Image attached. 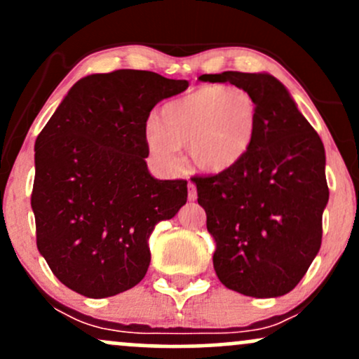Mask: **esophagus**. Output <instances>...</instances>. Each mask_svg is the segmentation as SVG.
I'll list each match as a JSON object with an SVG mask.
<instances>
[{
	"label": "esophagus",
	"instance_id": "1",
	"mask_svg": "<svg viewBox=\"0 0 359 359\" xmlns=\"http://www.w3.org/2000/svg\"><path fill=\"white\" fill-rule=\"evenodd\" d=\"M187 199H189V201H196V199H197V189H196V185H194L192 182L189 184V194H187Z\"/></svg>",
	"mask_w": 359,
	"mask_h": 359
}]
</instances>
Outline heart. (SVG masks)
Here are the masks:
<instances>
[{
  "mask_svg": "<svg viewBox=\"0 0 359 359\" xmlns=\"http://www.w3.org/2000/svg\"><path fill=\"white\" fill-rule=\"evenodd\" d=\"M258 106L246 89L203 86L162 106L156 121L147 125L145 142L160 167L179 163L187 147L191 163L208 174L236 167L253 145Z\"/></svg>",
  "mask_w": 359,
  "mask_h": 359,
  "instance_id": "1",
  "label": "heart"
}]
</instances>
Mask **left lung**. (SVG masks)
I'll return each mask as SVG.
<instances>
[{
	"label": "left lung",
	"mask_w": 359,
	"mask_h": 359,
	"mask_svg": "<svg viewBox=\"0 0 359 359\" xmlns=\"http://www.w3.org/2000/svg\"><path fill=\"white\" fill-rule=\"evenodd\" d=\"M246 89L258 106L253 145L236 167L194 177L224 287L257 299L285 295L319 253L329 201L325 151L288 89L269 72L203 74Z\"/></svg>",
	"instance_id": "obj_1"
}]
</instances>
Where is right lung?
<instances>
[{
  "label": "right lung",
  "mask_w": 359,
  "mask_h": 359,
  "mask_svg": "<svg viewBox=\"0 0 359 359\" xmlns=\"http://www.w3.org/2000/svg\"><path fill=\"white\" fill-rule=\"evenodd\" d=\"M187 88L150 71L90 74L36 138V248L77 294L113 297L142 282L151 231L187 203L185 180L155 179L145 162L150 111Z\"/></svg>",
  "instance_id": "right-lung-1"
}]
</instances>
